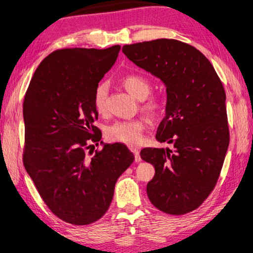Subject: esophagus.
<instances>
[{
    "mask_svg": "<svg viewBox=\"0 0 253 253\" xmlns=\"http://www.w3.org/2000/svg\"><path fill=\"white\" fill-rule=\"evenodd\" d=\"M130 151L134 154V161H135V162H140L141 157H140V154H139L138 148L133 147V146H130Z\"/></svg>",
    "mask_w": 253,
    "mask_h": 253,
    "instance_id": "esophagus-1",
    "label": "esophagus"
}]
</instances>
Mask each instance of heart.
Masks as SVG:
<instances>
[{"instance_id": "1", "label": "heart", "mask_w": 253, "mask_h": 253, "mask_svg": "<svg viewBox=\"0 0 253 253\" xmlns=\"http://www.w3.org/2000/svg\"><path fill=\"white\" fill-rule=\"evenodd\" d=\"M122 85L130 94L137 99H145L152 90V83L145 76L138 74H129L122 79ZM108 99V84L101 82L97 85L93 93V106L96 111L102 114L107 109ZM141 108L151 116L159 115L162 109V101L157 97H151L146 99ZM147 121L144 118L132 119L127 121H118L106 129V135L113 141L124 142V144L134 145L141 141Z\"/></svg>"}]
</instances>
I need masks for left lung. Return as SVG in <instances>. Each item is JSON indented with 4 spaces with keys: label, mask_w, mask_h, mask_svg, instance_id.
<instances>
[{
    "label": "left lung",
    "mask_w": 253,
    "mask_h": 253,
    "mask_svg": "<svg viewBox=\"0 0 253 253\" xmlns=\"http://www.w3.org/2000/svg\"><path fill=\"white\" fill-rule=\"evenodd\" d=\"M122 50L167 86L166 116L156 140L174 148L140 152L155 168L147 184L148 199L166 213H188L213 190L229 145L224 86L207 57L187 43L159 39Z\"/></svg>",
    "instance_id": "left-lung-1"
}]
</instances>
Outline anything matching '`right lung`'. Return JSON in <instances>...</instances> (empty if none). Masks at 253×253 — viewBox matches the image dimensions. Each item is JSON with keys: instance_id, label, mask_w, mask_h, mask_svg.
Here are the masks:
<instances>
[{"instance_id": "1", "label": "right lung", "mask_w": 253, "mask_h": 253, "mask_svg": "<svg viewBox=\"0 0 253 253\" xmlns=\"http://www.w3.org/2000/svg\"><path fill=\"white\" fill-rule=\"evenodd\" d=\"M121 46L69 47L42 60L25 94L24 167L47 208L72 225H89L108 210L120 175L134 156L124 144L99 145L94 90ZM102 144V141H100Z\"/></svg>"}]
</instances>
